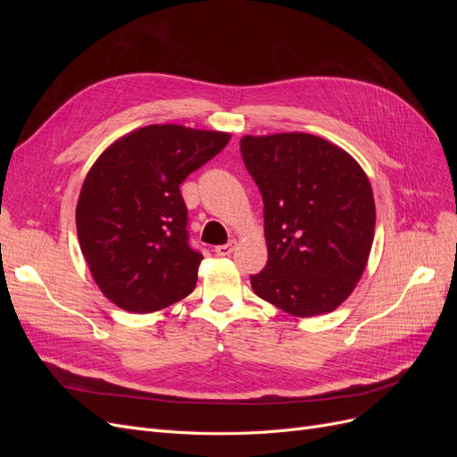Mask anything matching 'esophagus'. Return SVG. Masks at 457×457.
I'll use <instances>...</instances> for the list:
<instances>
[{
	"label": "esophagus",
	"mask_w": 457,
	"mask_h": 457,
	"mask_svg": "<svg viewBox=\"0 0 457 457\" xmlns=\"http://www.w3.org/2000/svg\"><path fill=\"white\" fill-rule=\"evenodd\" d=\"M234 247H237V242H230V244H225V245H215V253L225 257V255H230L234 252Z\"/></svg>",
	"instance_id": "obj_1"
}]
</instances>
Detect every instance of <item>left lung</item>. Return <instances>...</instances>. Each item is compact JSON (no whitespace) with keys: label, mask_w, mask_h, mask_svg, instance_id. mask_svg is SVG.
<instances>
[{"label":"left lung","mask_w":457,"mask_h":457,"mask_svg":"<svg viewBox=\"0 0 457 457\" xmlns=\"http://www.w3.org/2000/svg\"><path fill=\"white\" fill-rule=\"evenodd\" d=\"M262 195L269 261L253 292L292 316L336 311L362 278L376 230L368 175L347 150L311 133L244 135Z\"/></svg>","instance_id":"obj_1"}]
</instances>
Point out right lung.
<instances>
[{
  "label": "right lung",
  "mask_w": 457,
  "mask_h": 457,
  "mask_svg": "<svg viewBox=\"0 0 457 457\" xmlns=\"http://www.w3.org/2000/svg\"><path fill=\"white\" fill-rule=\"evenodd\" d=\"M227 131L154 123L121 135L81 185L76 228L103 295L128 312H154L196 286L202 255L187 238L185 179L219 154Z\"/></svg>",
  "instance_id": "add662e5"
}]
</instances>
